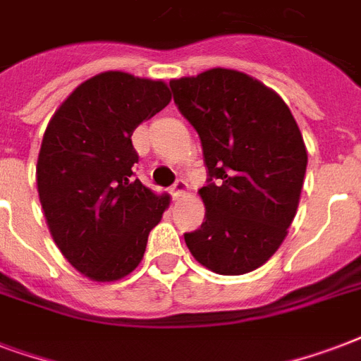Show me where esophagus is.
Returning a JSON list of instances; mask_svg holds the SVG:
<instances>
[{
  "label": "esophagus",
  "instance_id": "34e87169",
  "mask_svg": "<svg viewBox=\"0 0 361 361\" xmlns=\"http://www.w3.org/2000/svg\"><path fill=\"white\" fill-rule=\"evenodd\" d=\"M185 191H187V181L185 180H178L174 185H172V197H174V198H180L181 195H185Z\"/></svg>",
  "mask_w": 361,
  "mask_h": 361
}]
</instances>
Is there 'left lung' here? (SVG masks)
<instances>
[{
  "instance_id": "8db88e82",
  "label": "left lung",
  "mask_w": 361,
  "mask_h": 361,
  "mask_svg": "<svg viewBox=\"0 0 361 361\" xmlns=\"http://www.w3.org/2000/svg\"><path fill=\"white\" fill-rule=\"evenodd\" d=\"M174 103L197 129L208 185L206 215L185 232L192 257L221 275L262 266L286 236L303 187L307 152L285 101L249 75L209 69L170 80Z\"/></svg>"
}]
</instances>
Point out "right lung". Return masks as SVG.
I'll use <instances>...</instances> for the list:
<instances>
[{
  "mask_svg": "<svg viewBox=\"0 0 361 361\" xmlns=\"http://www.w3.org/2000/svg\"><path fill=\"white\" fill-rule=\"evenodd\" d=\"M169 86L120 71L93 76L56 110L42 136L37 189L56 245L80 274L118 281L140 264L169 208L135 180L133 130L170 103Z\"/></svg>",
  "mask_w": 361,
  "mask_h": 361,
  "instance_id": "obj_1",
  "label": "right lung"
}]
</instances>
